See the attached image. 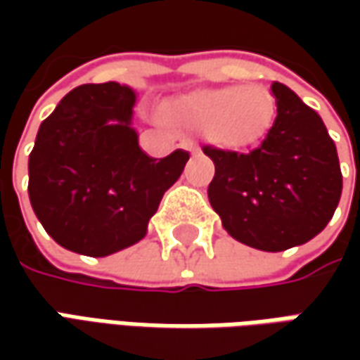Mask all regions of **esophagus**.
Returning a JSON list of instances; mask_svg holds the SVG:
<instances>
[{
  "label": "esophagus",
  "mask_w": 360,
  "mask_h": 360,
  "mask_svg": "<svg viewBox=\"0 0 360 360\" xmlns=\"http://www.w3.org/2000/svg\"><path fill=\"white\" fill-rule=\"evenodd\" d=\"M186 150H190L192 154H196V152H198V146H194V144H192V142H188Z\"/></svg>",
  "instance_id": "1"
}]
</instances>
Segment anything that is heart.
Returning <instances> with one entry per match:
<instances>
[{"label": "heart", "mask_w": 360, "mask_h": 360, "mask_svg": "<svg viewBox=\"0 0 360 360\" xmlns=\"http://www.w3.org/2000/svg\"><path fill=\"white\" fill-rule=\"evenodd\" d=\"M172 112L192 128H206L216 144L240 148L252 144L269 128L274 100L260 86H222L188 94Z\"/></svg>", "instance_id": "b5f03b06"}]
</instances>
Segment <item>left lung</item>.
Instances as JSON below:
<instances>
[{
    "instance_id": "obj_1",
    "label": "left lung",
    "mask_w": 360,
    "mask_h": 360,
    "mask_svg": "<svg viewBox=\"0 0 360 360\" xmlns=\"http://www.w3.org/2000/svg\"><path fill=\"white\" fill-rule=\"evenodd\" d=\"M276 118L250 152L204 146L216 174L208 200L232 238L281 252L314 238L342 192L337 146L321 116L290 88L272 82Z\"/></svg>"
}]
</instances>
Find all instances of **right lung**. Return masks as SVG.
<instances>
[{
  "label": "right lung",
  "instance_id": "obj_1",
  "mask_svg": "<svg viewBox=\"0 0 360 360\" xmlns=\"http://www.w3.org/2000/svg\"><path fill=\"white\" fill-rule=\"evenodd\" d=\"M136 94L116 82L84 84L41 122L30 154V202L63 248L108 256L142 240L164 192L190 154L156 160L131 128Z\"/></svg>",
  "mask_w": 360,
  "mask_h": 360
}]
</instances>
